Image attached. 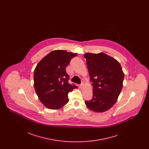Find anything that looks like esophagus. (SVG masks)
<instances>
[{"label":"esophagus","mask_w":149,"mask_h":149,"mask_svg":"<svg viewBox=\"0 0 149 149\" xmlns=\"http://www.w3.org/2000/svg\"><path fill=\"white\" fill-rule=\"evenodd\" d=\"M84 87V84L83 83H81V84H80V88L81 89H83Z\"/></svg>","instance_id":"1"}]
</instances>
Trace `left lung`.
I'll list each match as a JSON object with an SVG mask.
<instances>
[{
    "instance_id": "1",
    "label": "left lung",
    "mask_w": 149,
    "mask_h": 149,
    "mask_svg": "<svg viewBox=\"0 0 149 149\" xmlns=\"http://www.w3.org/2000/svg\"><path fill=\"white\" fill-rule=\"evenodd\" d=\"M93 83V98L86 100L85 104L91 111L104 112L116 103L120 94L124 73L120 64L104 53L84 55Z\"/></svg>"
}]
</instances>
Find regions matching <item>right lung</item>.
<instances>
[{
	"instance_id": "obj_1",
	"label": "right lung",
	"mask_w": 149,
	"mask_h": 149,
	"mask_svg": "<svg viewBox=\"0 0 149 149\" xmlns=\"http://www.w3.org/2000/svg\"><path fill=\"white\" fill-rule=\"evenodd\" d=\"M77 54L65 50H54L44 57L34 71V87L43 105L57 109L68 102V93L78 86L70 84L66 68Z\"/></svg>"
}]
</instances>
